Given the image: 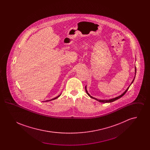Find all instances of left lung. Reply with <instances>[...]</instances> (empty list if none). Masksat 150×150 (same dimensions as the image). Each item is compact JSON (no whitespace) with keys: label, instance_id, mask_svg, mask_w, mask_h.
I'll return each instance as SVG.
<instances>
[{"label":"left lung","instance_id":"8db88e82","mask_svg":"<svg viewBox=\"0 0 150 150\" xmlns=\"http://www.w3.org/2000/svg\"><path fill=\"white\" fill-rule=\"evenodd\" d=\"M136 67H135V75H136ZM134 78H135V77H134ZM134 79H133V80L132 81V83H133V81H134ZM132 83H131V84H132ZM130 84V85H131ZM129 86L128 88H127V89L124 92V93H122L121 95L120 96H119V97H115L114 98H112V99H111V100H98V99H97V98H94V97H92L89 93H88V92H87V91H86V93H87V94L91 97V98H93V99H94V100H98V102H102V103H108V102H114L115 100H118V99H119L120 98H121V97H122L126 92H127V91L128 90L129 88Z\"/></svg>","mask_w":150,"mask_h":150}]
</instances>
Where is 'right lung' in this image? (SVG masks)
<instances>
[{"label": "right lung", "instance_id": "1", "mask_svg": "<svg viewBox=\"0 0 150 150\" xmlns=\"http://www.w3.org/2000/svg\"><path fill=\"white\" fill-rule=\"evenodd\" d=\"M60 95H61V94H60ZM60 95H59V96H57V97H56V98H53V99H52V100H45V101H46V102H48V101H50V100H56V99H57L58 97H59L60 96Z\"/></svg>", "mask_w": 150, "mask_h": 150}]
</instances>
